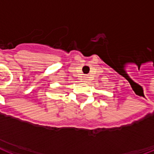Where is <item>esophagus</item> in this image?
Here are the masks:
<instances>
[{"label": "esophagus", "instance_id": "obj_1", "mask_svg": "<svg viewBox=\"0 0 154 154\" xmlns=\"http://www.w3.org/2000/svg\"><path fill=\"white\" fill-rule=\"evenodd\" d=\"M83 80H84V82H88V77H87V76H84Z\"/></svg>", "mask_w": 154, "mask_h": 154}]
</instances>
